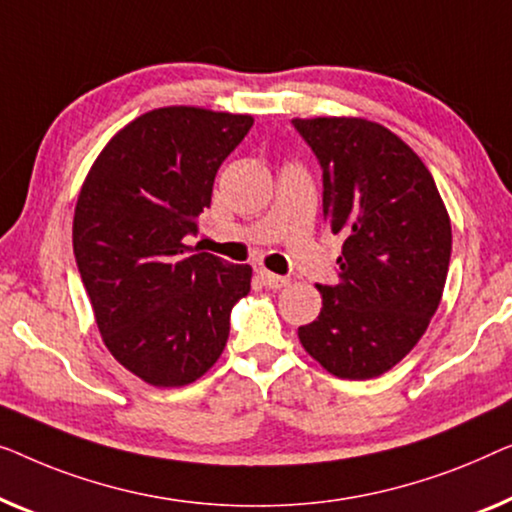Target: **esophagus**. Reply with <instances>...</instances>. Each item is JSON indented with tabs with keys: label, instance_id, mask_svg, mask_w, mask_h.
Segmentation results:
<instances>
[{
	"label": "esophagus",
	"instance_id": "1",
	"mask_svg": "<svg viewBox=\"0 0 512 512\" xmlns=\"http://www.w3.org/2000/svg\"><path fill=\"white\" fill-rule=\"evenodd\" d=\"M259 278H262V283L269 287V290H280V287H285L287 283H290L285 276H278V273H271L266 269L259 271Z\"/></svg>",
	"mask_w": 512,
	"mask_h": 512
}]
</instances>
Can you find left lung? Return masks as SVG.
<instances>
[{"label": "left lung", "instance_id": "1", "mask_svg": "<svg viewBox=\"0 0 512 512\" xmlns=\"http://www.w3.org/2000/svg\"><path fill=\"white\" fill-rule=\"evenodd\" d=\"M322 167V215L343 234L338 283L318 285L322 311L299 327L331 376H383L415 348L448 278L450 215L424 162L364 118H294Z\"/></svg>", "mask_w": 512, "mask_h": 512}]
</instances>
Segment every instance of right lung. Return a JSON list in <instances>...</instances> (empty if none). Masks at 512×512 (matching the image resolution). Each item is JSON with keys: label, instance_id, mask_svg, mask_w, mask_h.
Returning a JSON list of instances; mask_svg holds the SVG:
<instances>
[{"label": "right lung", "instance_id": "1", "mask_svg": "<svg viewBox=\"0 0 512 512\" xmlns=\"http://www.w3.org/2000/svg\"><path fill=\"white\" fill-rule=\"evenodd\" d=\"M250 127L253 115L164 106L122 127L85 176L76 264L104 345L143 383L183 387L204 376L250 292L248 264L192 255L183 243Z\"/></svg>", "mask_w": 512, "mask_h": 512}]
</instances>
